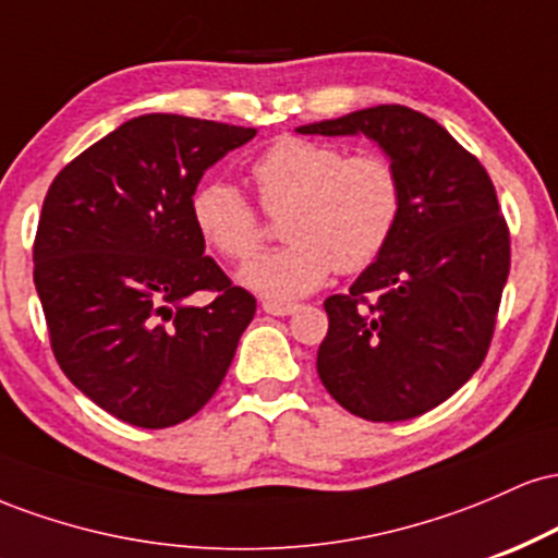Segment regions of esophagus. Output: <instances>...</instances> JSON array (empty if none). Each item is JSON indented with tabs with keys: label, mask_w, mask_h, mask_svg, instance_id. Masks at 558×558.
<instances>
[{
	"label": "esophagus",
	"mask_w": 558,
	"mask_h": 558,
	"mask_svg": "<svg viewBox=\"0 0 558 558\" xmlns=\"http://www.w3.org/2000/svg\"><path fill=\"white\" fill-rule=\"evenodd\" d=\"M262 310H265L267 315L288 317V315H293V312H299V304H278V301H262Z\"/></svg>",
	"instance_id": "1"
}]
</instances>
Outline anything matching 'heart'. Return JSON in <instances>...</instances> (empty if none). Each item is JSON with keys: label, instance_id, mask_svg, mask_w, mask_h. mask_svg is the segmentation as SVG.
<instances>
[{"label": "heart", "instance_id": "1", "mask_svg": "<svg viewBox=\"0 0 558 558\" xmlns=\"http://www.w3.org/2000/svg\"><path fill=\"white\" fill-rule=\"evenodd\" d=\"M262 209L280 220L286 246L248 262L241 280L267 299L306 296L332 270H367L393 241L403 215V178L383 151L328 141L278 138L252 162ZM191 217L220 257L248 259L265 239L259 209L228 181L202 183Z\"/></svg>", "mask_w": 558, "mask_h": 558}]
</instances>
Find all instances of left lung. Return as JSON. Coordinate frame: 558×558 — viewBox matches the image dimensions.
<instances>
[{
	"label": "left lung",
	"mask_w": 558,
	"mask_h": 558,
	"mask_svg": "<svg viewBox=\"0 0 558 558\" xmlns=\"http://www.w3.org/2000/svg\"><path fill=\"white\" fill-rule=\"evenodd\" d=\"M299 133L377 141L403 178L390 246L349 293L325 301L328 336L317 375L369 422L412 420L477 373L509 278V226L490 175L444 125L401 105H377Z\"/></svg>",
	"instance_id": "1"
}]
</instances>
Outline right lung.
Listing matches in <instances>:
<instances>
[{"instance_id": "right-lung-1", "label": "right lung", "mask_w": 558, "mask_h": 558, "mask_svg": "<svg viewBox=\"0 0 558 558\" xmlns=\"http://www.w3.org/2000/svg\"><path fill=\"white\" fill-rule=\"evenodd\" d=\"M257 128L141 114L57 172L34 283L62 373L128 425L162 430L220 388L257 299L204 254L191 217L204 170ZM209 290L207 307L184 299Z\"/></svg>"}]
</instances>
